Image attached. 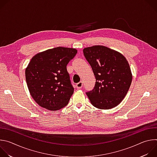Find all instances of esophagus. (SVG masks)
Instances as JSON below:
<instances>
[{
    "instance_id": "obj_1",
    "label": "esophagus",
    "mask_w": 157,
    "mask_h": 157,
    "mask_svg": "<svg viewBox=\"0 0 157 157\" xmlns=\"http://www.w3.org/2000/svg\"><path fill=\"white\" fill-rule=\"evenodd\" d=\"M82 81H80V82H79L78 83L76 84V87H77V89H79L82 88Z\"/></svg>"
}]
</instances>
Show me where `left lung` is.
<instances>
[{
  "mask_svg": "<svg viewBox=\"0 0 157 157\" xmlns=\"http://www.w3.org/2000/svg\"><path fill=\"white\" fill-rule=\"evenodd\" d=\"M96 81L92 91L86 93L91 103L100 109L119 105L130 86L132 75L126 58L119 52L102 45L83 49Z\"/></svg>",
  "mask_w": 157,
  "mask_h": 157,
  "instance_id": "left-lung-1",
  "label": "left lung"
}]
</instances>
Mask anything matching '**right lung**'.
I'll return each instance as SVG.
<instances>
[{
    "label": "right lung",
    "instance_id": "add662e5",
    "mask_svg": "<svg viewBox=\"0 0 157 157\" xmlns=\"http://www.w3.org/2000/svg\"><path fill=\"white\" fill-rule=\"evenodd\" d=\"M77 52L59 47L38 53L31 59L25 78L29 92L39 105L58 110L68 104L74 88L66 66Z\"/></svg>",
    "mask_w": 157,
    "mask_h": 157
}]
</instances>
